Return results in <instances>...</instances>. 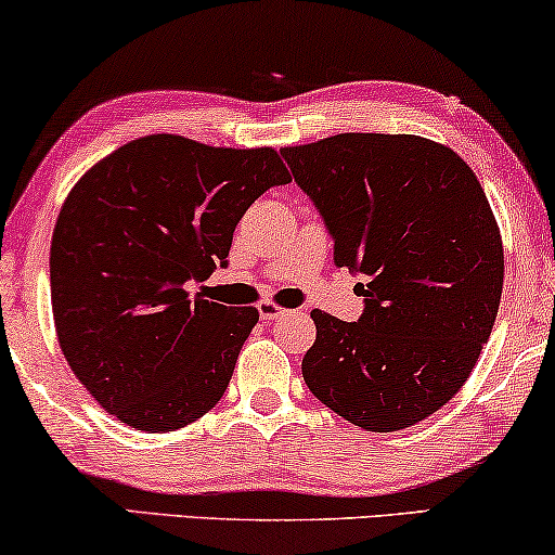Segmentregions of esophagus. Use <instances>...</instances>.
Listing matches in <instances>:
<instances>
[{
	"mask_svg": "<svg viewBox=\"0 0 555 555\" xmlns=\"http://www.w3.org/2000/svg\"><path fill=\"white\" fill-rule=\"evenodd\" d=\"M286 314V309H281L279 304L274 301H261L259 304V317L263 319V322H274V319H281Z\"/></svg>",
	"mask_w": 555,
	"mask_h": 555,
	"instance_id": "34e87169",
	"label": "esophagus"
}]
</instances>
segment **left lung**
Masks as SVG:
<instances>
[{
    "mask_svg": "<svg viewBox=\"0 0 555 555\" xmlns=\"http://www.w3.org/2000/svg\"><path fill=\"white\" fill-rule=\"evenodd\" d=\"M362 284L357 322L314 309L301 374L311 395L370 433L430 417L470 377L503 294L501 231L467 163L417 135L341 132L284 147Z\"/></svg>",
    "mask_w": 555,
    "mask_h": 555,
    "instance_id": "1",
    "label": "left lung"
}]
</instances>
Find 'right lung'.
Here are the masks:
<instances>
[{"instance_id": "add662e5", "label": "right lung", "mask_w": 555, "mask_h": 555, "mask_svg": "<svg viewBox=\"0 0 555 555\" xmlns=\"http://www.w3.org/2000/svg\"><path fill=\"white\" fill-rule=\"evenodd\" d=\"M288 181L271 147L147 135L69 191L50 248L54 330L69 370L113 417L170 433L221 400L259 311L191 288L229 263L246 208Z\"/></svg>"}]
</instances>
